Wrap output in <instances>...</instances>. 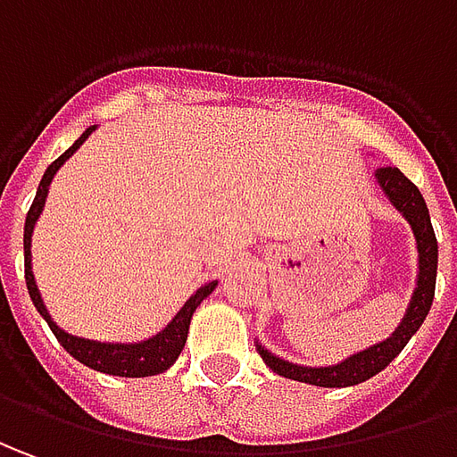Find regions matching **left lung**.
<instances>
[{"label":"left lung","mask_w":457,"mask_h":457,"mask_svg":"<svg viewBox=\"0 0 457 457\" xmlns=\"http://www.w3.org/2000/svg\"><path fill=\"white\" fill-rule=\"evenodd\" d=\"M376 181L383 188V194L388 196L391 206L401 211V216L411 223L415 236V248H418V281H415V291L411 295V303L405 308L401 326L393 330L386 341L370 345L366 351H358L351 358H345L336 366H298L291 361H283L278 355L266 351L259 341H256V351L263 358V363L278 373L283 378L301 380L308 386H320V388H348V386H358L363 380L373 378L383 368L391 363L395 355L405 348V343L413 338V333L426 320L428 311L433 306V295H436V273H438V241L433 234V223H430V213H428L426 198L418 191L411 179L395 169V166H383L376 171Z\"/></svg>","instance_id":"obj_1"}]
</instances>
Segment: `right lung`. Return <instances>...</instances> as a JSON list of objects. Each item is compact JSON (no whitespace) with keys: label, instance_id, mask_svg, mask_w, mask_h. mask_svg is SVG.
<instances>
[{"label":"right lung","instance_id":"add662e5","mask_svg":"<svg viewBox=\"0 0 457 457\" xmlns=\"http://www.w3.org/2000/svg\"><path fill=\"white\" fill-rule=\"evenodd\" d=\"M94 129L96 127L87 129V131H84V134H81V137H79L54 163H49V169L44 171L42 181H39V188H37V196H34V204H31L29 213H27V221H24V278H27L31 303L37 306L39 316L49 323V328H52V333L56 336V341L64 345L66 353L74 355L79 363L94 368V370H99V373L121 376V378L159 376V373H163V370H169V368L174 366L179 353L184 351L188 326H191V316H194V311L201 306V301H204L206 295H211V291L219 286V281L204 283L196 294L191 295L187 303L181 306V311L171 319V323L163 330H159L156 336L146 338V341L102 343L89 341V338H79V336H71V333H66L64 328H59L54 323V319L49 316L46 306H44L42 294H39L37 281H34V273H31V234H34V223L42 216L44 204H46V194H49V184H52V179H54L56 171L64 166L66 159L74 156V151L91 137Z\"/></svg>","mask_w":457,"mask_h":457}]
</instances>
